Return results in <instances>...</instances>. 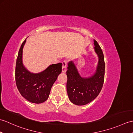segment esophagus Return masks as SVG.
Here are the masks:
<instances>
[{
    "mask_svg": "<svg viewBox=\"0 0 133 133\" xmlns=\"http://www.w3.org/2000/svg\"><path fill=\"white\" fill-rule=\"evenodd\" d=\"M67 62L66 61H64L62 62V72H65L67 70Z\"/></svg>",
    "mask_w": 133,
    "mask_h": 133,
    "instance_id": "34e87169",
    "label": "esophagus"
}]
</instances>
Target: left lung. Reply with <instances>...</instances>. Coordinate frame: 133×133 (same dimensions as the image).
Returning a JSON list of instances; mask_svg holds the SVG:
<instances>
[{
  "instance_id": "8db88e82",
  "label": "left lung",
  "mask_w": 133,
  "mask_h": 133,
  "mask_svg": "<svg viewBox=\"0 0 133 133\" xmlns=\"http://www.w3.org/2000/svg\"><path fill=\"white\" fill-rule=\"evenodd\" d=\"M94 49L98 57V63L96 71L92 76L88 78L82 77L73 61L68 63L66 72L67 94L70 101L76 105L82 106L90 103L97 97L102 88L105 69L104 56L97 42L94 40Z\"/></svg>"
}]
</instances>
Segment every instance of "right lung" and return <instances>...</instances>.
<instances>
[{
    "label": "right lung",
    "instance_id": "add662e5",
    "mask_svg": "<svg viewBox=\"0 0 133 133\" xmlns=\"http://www.w3.org/2000/svg\"><path fill=\"white\" fill-rule=\"evenodd\" d=\"M26 39L22 43L16 59L15 81L17 88L26 99L34 103H42L49 97L51 89L62 72V63L51 64L39 73L29 71L23 64V49Z\"/></svg>",
    "mask_w": 133,
    "mask_h": 133
}]
</instances>
